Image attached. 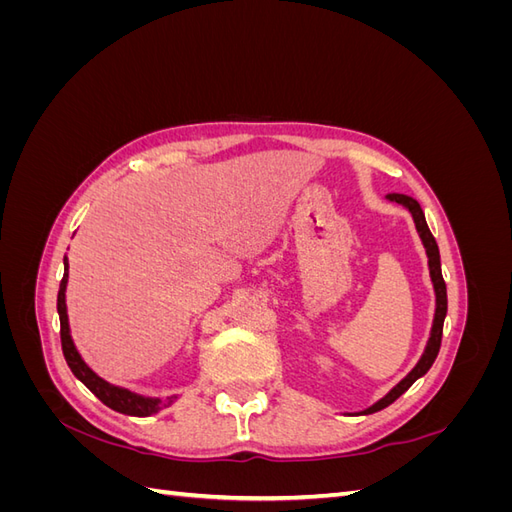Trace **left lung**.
Listing matches in <instances>:
<instances>
[{"label":"left lung","mask_w":512,"mask_h":512,"mask_svg":"<svg viewBox=\"0 0 512 512\" xmlns=\"http://www.w3.org/2000/svg\"><path fill=\"white\" fill-rule=\"evenodd\" d=\"M389 198L395 200V203H399V205L408 207V211L412 213V218H414L418 235H421V239H423V245H425L427 256H429L431 282H433V288H436V318H433L431 337H429L427 348H425V352H423V356H421V361L416 363V367L410 371V374H408L404 380H401V382L395 386V389H393L389 395L382 397V399L378 401V404L367 408L363 414H371V412H378V410H382V408H386V406H391L393 401H395L399 395H404L418 378L427 374L429 367L433 365V361H436V356H438V352H440L442 327H444V316H446V305H448V301H446V284H444L442 269H440V250H438V243H436V239H433L431 230H429V226H427V222H425V213H423L421 205H418L412 196H406V194H395V192H393V194H389Z\"/></svg>","instance_id":"obj_1"}]
</instances>
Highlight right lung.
I'll list each match as a JSON object with an SVG mask.
<instances>
[{
    "label": "right lung",
    "instance_id": "add662e5",
    "mask_svg": "<svg viewBox=\"0 0 512 512\" xmlns=\"http://www.w3.org/2000/svg\"><path fill=\"white\" fill-rule=\"evenodd\" d=\"M66 284H68V258H64V277H61V284H59V292H57V312H59V335H61V350H64L66 356V363L72 369V374L79 378L87 389L94 393L104 406L113 408L121 414H130V416H149L153 412H158L166 406L173 404L175 397H168V399H149V397H141V395H134L126 389H119V386L108 384L106 380H102L100 376H96L94 371H91L85 361L81 359V354L76 352L74 344H72V337H70V327H68V314H66Z\"/></svg>",
    "mask_w": 512,
    "mask_h": 512
}]
</instances>
